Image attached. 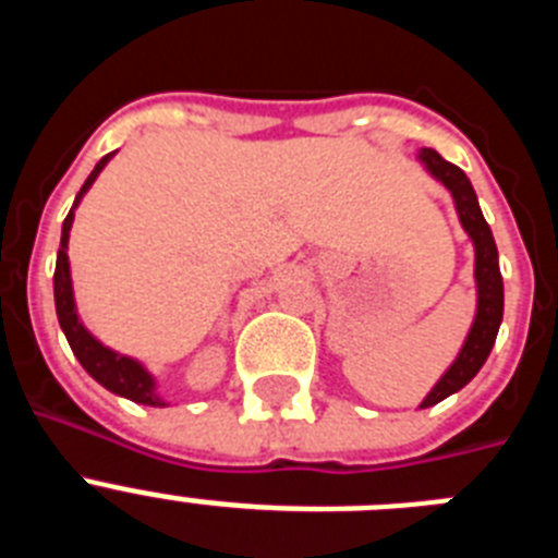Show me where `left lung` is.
<instances>
[{"mask_svg":"<svg viewBox=\"0 0 558 558\" xmlns=\"http://www.w3.org/2000/svg\"><path fill=\"white\" fill-rule=\"evenodd\" d=\"M418 161L425 165V170L430 172L433 179L441 181V184L450 190L452 201H456L458 220H461L463 231L470 234L472 245H475V284H477V310L475 322H472L470 335L463 340L461 352L452 360V366L441 374L433 391L427 393L425 402L418 408L438 405L441 399H447L450 393L461 391L489 357L492 347H495L497 329L502 322V276H500V263H497V245L495 236H492L489 223L483 218L481 204H477V195L472 190L470 179L461 167L450 165L438 156L433 147H422L418 150Z\"/></svg>","mask_w":558,"mask_h":558,"instance_id":"left-lung-1","label":"left lung"}]
</instances>
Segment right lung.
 <instances>
[{
	"mask_svg": "<svg viewBox=\"0 0 558 558\" xmlns=\"http://www.w3.org/2000/svg\"><path fill=\"white\" fill-rule=\"evenodd\" d=\"M113 153H108V156H102V159L97 161V167L92 170L86 184H83L81 192H77V198L75 204H72V209H69L66 220H63L61 248H58V263H56V279H52V284H56L58 324H61L63 335H66L69 347H72L75 357L81 360V366L86 368V372L92 374L102 388H108V391L117 393V397L131 399V402H140V405L165 408L167 402L156 393V379H153V374L142 366L140 360H133L128 357V354H120V352H113V349L102 347L100 340L83 327L81 315H77V307H75V290H72V274H69V254H66L69 231H72V220H75L77 204H81V198L88 192V186L95 184V179L102 172V167L111 161Z\"/></svg>",
	"mask_w": 558,
	"mask_h": 558,
	"instance_id": "1",
	"label": "right lung"
}]
</instances>
